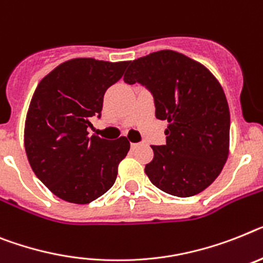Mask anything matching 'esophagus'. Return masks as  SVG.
Returning <instances> with one entry per match:
<instances>
[{
	"mask_svg": "<svg viewBox=\"0 0 263 263\" xmlns=\"http://www.w3.org/2000/svg\"><path fill=\"white\" fill-rule=\"evenodd\" d=\"M138 145H139V143H131V148L135 149L136 147H138Z\"/></svg>",
	"mask_w": 263,
	"mask_h": 263,
	"instance_id": "esophagus-1",
	"label": "esophagus"
}]
</instances>
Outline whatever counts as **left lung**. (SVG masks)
Segmentation results:
<instances>
[{
	"label": "left lung",
	"instance_id": "1",
	"mask_svg": "<svg viewBox=\"0 0 263 263\" xmlns=\"http://www.w3.org/2000/svg\"><path fill=\"white\" fill-rule=\"evenodd\" d=\"M127 84L151 92L155 116L167 120L165 144L152 145L145 174L170 195L202 193L223 168L229 156L230 111L224 92L210 70L174 50H159L129 61Z\"/></svg>",
	"mask_w": 263,
	"mask_h": 263
}]
</instances>
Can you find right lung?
Segmentation results:
<instances>
[{
	"label": "right lung",
	"mask_w": 263,
	"mask_h": 263,
	"mask_svg": "<svg viewBox=\"0 0 263 263\" xmlns=\"http://www.w3.org/2000/svg\"><path fill=\"white\" fill-rule=\"evenodd\" d=\"M128 61H65L37 85L25 121V151L33 173L63 200L85 204L114 186L119 163L129 151L125 136H88L101 116L105 90Z\"/></svg>",
	"instance_id": "add662e5"
}]
</instances>
